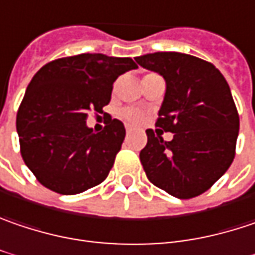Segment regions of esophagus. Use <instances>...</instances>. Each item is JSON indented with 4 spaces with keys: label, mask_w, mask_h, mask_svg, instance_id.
<instances>
[{
    "label": "esophagus",
    "mask_w": 255,
    "mask_h": 255,
    "mask_svg": "<svg viewBox=\"0 0 255 255\" xmlns=\"http://www.w3.org/2000/svg\"><path fill=\"white\" fill-rule=\"evenodd\" d=\"M126 131H127V135H129V134H131V131H132V128H131V127H126Z\"/></svg>",
    "instance_id": "1"
}]
</instances>
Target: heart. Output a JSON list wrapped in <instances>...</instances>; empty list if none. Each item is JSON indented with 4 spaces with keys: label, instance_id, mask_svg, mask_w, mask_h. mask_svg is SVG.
I'll list each match as a JSON object with an SVG mask.
<instances>
[{
    "label": "heart",
    "instance_id": "obj_1",
    "mask_svg": "<svg viewBox=\"0 0 255 255\" xmlns=\"http://www.w3.org/2000/svg\"><path fill=\"white\" fill-rule=\"evenodd\" d=\"M120 117L128 124H138L142 118L141 113L134 110V108H124V110H121L120 111Z\"/></svg>",
    "mask_w": 255,
    "mask_h": 255
}]
</instances>
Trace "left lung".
Instances as JSON below:
<instances>
[{"label": "left lung", "mask_w": 255, "mask_h": 255, "mask_svg": "<svg viewBox=\"0 0 255 255\" xmlns=\"http://www.w3.org/2000/svg\"><path fill=\"white\" fill-rule=\"evenodd\" d=\"M135 60L167 85L156 121L160 129L145 131L140 151L147 179L179 199L199 196L235 157L240 117L228 82L212 63L185 53L157 52ZM163 130L173 140L164 142Z\"/></svg>", "instance_id": "8db88e82"}]
</instances>
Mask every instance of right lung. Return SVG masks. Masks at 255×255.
I'll use <instances>...</instances> for the list:
<instances>
[{
    "label": "right lung",
    "instance_id": "add662e5",
    "mask_svg": "<svg viewBox=\"0 0 255 255\" xmlns=\"http://www.w3.org/2000/svg\"><path fill=\"white\" fill-rule=\"evenodd\" d=\"M137 68L129 57L82 53L52 60L33 76L17 111V132L24 163L43 186L76 195L108 177L124 124L108 117L94 132L85 120L104 113L117 78Z\"/></svg>",
    "mask_w": 255,
    "mask_h": 255
}]
</instances>
